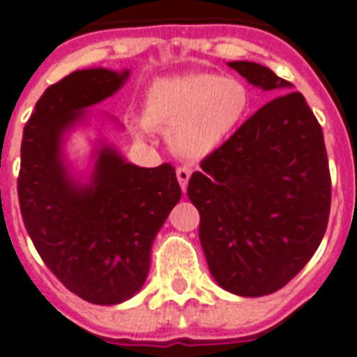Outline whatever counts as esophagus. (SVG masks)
Instances as JSON below:
<instances>
[{"mask_svg":"<svg viewBox=\"0 0 357 357\" xmlns=\"http://www.w3.org/2000/svg\"><path fill=\"white\" fill-rule=\"evenodd\" d=\"M190 176H192V169L190 167H178L176 169V178H178V184H181L182 188V192H186V188H188V181H190Z\"/></svg>","mask_w":357,"mask_h":357,"instance_id":"1","label":"esophagus"}]
</instances>
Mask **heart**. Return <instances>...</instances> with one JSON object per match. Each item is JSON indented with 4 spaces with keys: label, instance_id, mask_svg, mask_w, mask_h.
I'll return each instance as SVG.
<instances>
[{
    "label": "heart",
    "instance_id": "heart-1",
    "mask_svg": "<svg viewBox=\"0 0 357 357\" xmlns=\"http://www.w3.org/2000/svg\"><path fill=\"white\" fill-rule=\"evenodd\" d=\"M249 105V88L238 77L208 71L165 77L147 86L142 118H130L129 129L136 138L167 130L175 155L201 160L232 136Z\"/></svg>",
    "mask_w": 357,
    "mask_h": 357
}]
</instances>
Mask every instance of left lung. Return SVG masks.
Wrapping results in <instances>:
<instances>
[{"mask_svg":"<svg viewBox=\"0 0 357 357\" xmlns=\"http://www.w3.org/2000/svg\"><path fill=\"white\" fill-rule=\"evenodd\" d=\"M228 66L278 96L201 162L188 197L215 282L264 296L298 275L323 241L332 182L323 129L304 96L261 64Z\"/></svg>","mask_w":357,"mask_h":357,"instance_id":"obj_1","label":"left lung"}]
</instances>
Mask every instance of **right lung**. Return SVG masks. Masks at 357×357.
<instances>
[{
    "mask_svg": "<svg viewBox=\"0 0 357 357\" xmlns=\"http://www.w3.org/2000/svg\"><path fill=\"white\" fill-rule=\"evenodd\" d=\"M129 70H79L51 84L24 129L18 199L25 228L51 273L71 293L101 306L142 289L151 247L182 190L175 167H138L110 145L96 151L90 182L70 175L66 132L110 98Z\"/></svg>",
    "mask_w": 357,
    "mask_h": 357,
    "instance_id": "1",
    "label": "right lung"
}]
</instances>
